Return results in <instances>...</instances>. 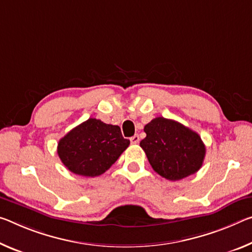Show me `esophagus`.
<instances>
[{
    "instance_id": "1",
    "label": "esophagus",
    "mask_w": 252,
    "mask_h": 252,
    "mask_svg": "<svg viewBox=\"0 0 252 252\" xmlns=\"http://www.w3.org/2000/svg\"><path fill=\"white\" fill-rule=\"evenodd\" d=\"M139 140H140V138H139L138 134H134L133 137L130 138V141L132 145H137V143H139Z\"/></svg>"
}]
</instances>
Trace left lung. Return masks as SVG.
Listing matches in <instances>:
<instances>
[{"label": "left lung", "mask_w": 252, "mask_h": 252, "mask_svg": "<svg viewBox=\"0 0 252 252\" xmlns=\"http://www.w3.org/2000/svg\"><path fill=\"white\" fill-rule=\"evenodd\" d=\"M147 137L140 147L156 173L169 181H179L201 168L205 145L195 131L162 117L145 126Z\"/></svg>", "instance_id": "left-lung-1"}]
</instances>
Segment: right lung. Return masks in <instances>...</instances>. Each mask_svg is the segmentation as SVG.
Returning <instances> with one entry per match:
<instances>
[{"instance_id":"right-lung-1","label":"right lung","mask_w":252,"mask_h":252,"mask_svg":"<svg viewBox=\"0 0 252 252\" xmlns=\"http://www.w3.org/2000/svg\"><path fill=\"white\" fill-rule=\"evenodd\" d=\"M130 145L118 126L90 118L58 142L62 162L79 176H99L110 168Z\"/></svg>"}]
</instances>
